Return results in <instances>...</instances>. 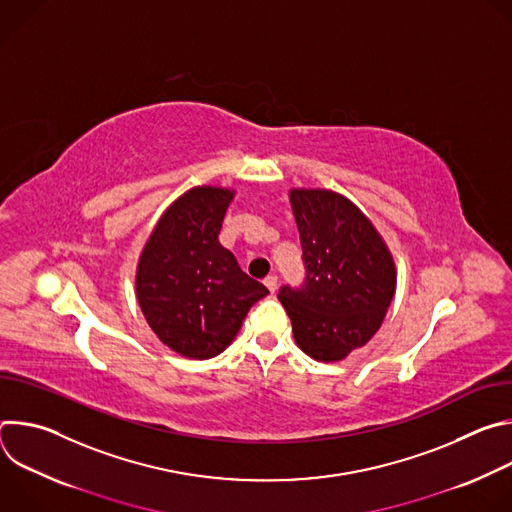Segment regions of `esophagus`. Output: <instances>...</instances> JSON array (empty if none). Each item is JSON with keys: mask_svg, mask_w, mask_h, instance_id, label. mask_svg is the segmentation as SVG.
<instances>
[{"mask_svg": "<svg viewBox=\"0 0 512 512\" xmlns=\"http://www.w3.org/2000/svg\"><path fill=\"white\" fill-rule=\"evenodd\" d=\"M263 283L267 285V289L271 291V294H275V289H277V275H275V273H269V275L263 279Z\"/></svg>", "mask_w": 512, "mask_h": 512, "instance_id": "1", "label": "esophagus"}]
</instances>
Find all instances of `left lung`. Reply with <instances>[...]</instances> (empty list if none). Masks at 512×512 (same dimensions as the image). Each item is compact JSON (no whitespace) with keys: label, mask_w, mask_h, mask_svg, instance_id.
I'll return each instance as SVG.
<instances>
[{"label":"left lung","mask_w":512,"mask_h":512,"mask_svg":"<svg viewBox=\"0 0 512 512\" xmlns=\"http://www.w3.org/2000/svg\"><path fill=\"white\" fill-rule=\"evenodd\" d=\"M306 277L281 285L298 346L316 360H342L379 330L395 294V265L371 221L330 190H291Z\"/></svg>","instance_id":"8db88e82"}]
</instances>
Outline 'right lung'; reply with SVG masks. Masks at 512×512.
<instances>
[{"label": "right lung", "mask_w": 512, "mask_h": 512, "mask_svg": "<svg viewBox=\"0 0 512 512\" xmlns=\"http://www.w3.org/2000/svg\"><path fill=\"white\" fill-rule=\"evenodd\" d=\"M231 200V190L212 186L180 196L160 218L137 265V300L145 320L186 358L223 352L251 306L269 294L218 243Z\"/></svg>", "instance_id": "right-lung-1"}]
</instances>
